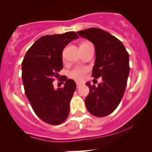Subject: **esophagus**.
I'll return each mask as SVG.
<instances>
[{
	"label": "esophagus",
	"instance_id": "34e87169",
	"mask_svg": "<svg viewBox=\"0 0 152 152\" xmlns=\"http://www.w3.org/2000/svg\"><path fill=\"white\" fill-rule=\"evenodd\" d=\"M76 85H77V88H80V87L82 85V83H76Z\"/></svg>",
	"mask_w": 152,
	"mask_h": 152
}]
</instances>
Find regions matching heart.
Returning a JSON list of instances; mask_svg holds the SVG:
<instances>
[{
	"label": "heart",
	"mask_w": 152,
	"mask_h": 152,
	"mask_svg": "<svg viewBox=\"0 0 152 152\" xmlns=\"http://www.w3.org/2000/svg\"><path fill=\"white\" fill-rule=\"evenodd\" d=\"M88 69L86 67L83 66H78V67H75L74 69L69 72V77L72 79H74L75 80L81 81L84 79L85 74L88 72Z\"/></svg>",
	"instance_id": "b5f03b06"
}]
</instances>
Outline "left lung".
<instances>
[{"instance_id":"left-lung-1","label":"left lung","mask_w":152,"mask_h":152,"mask_svg":"<svg viewBox=\"0 0 152 152\" xmlns=\"http://www.w3.org/2000/svg\"><path fill=\"white\" fill-rule=\"evenodd\" d=\"M80 37L90 41L95 49V61L92 76L102 77L98 87L86 83L90 93L85 105L92 115H108L115 110L124 96L129 74V53L116 37L98 28L79 31Z\"/></svg>"}]
</instances>
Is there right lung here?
<instances>
[{
	"mask_svg": "<svg viewBox=\"0 0 152 152\" xmlns=\"http://www.w3.org/2000/svg\"><path fill=\"white\" fill-rule=\"evenodd\" d=\"M78 38L75 31L44 36L28 49L22 62L25 94L37 116L51 125L62 124L69 115L75 82L64 77V87L57 89L52 82L63 68V49Z\"/></svg>",
	"mask_w": 152,
	"mask_h": 152,
	"instance_id": "obj_1",
	"label": "right lung"
}]
</instances>
